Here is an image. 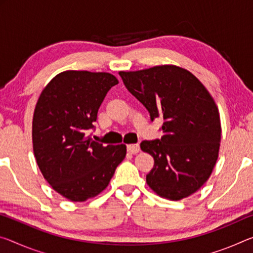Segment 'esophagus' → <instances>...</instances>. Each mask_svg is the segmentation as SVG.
<instances>
[{
	"label": "esophagus",
	"instance_id": "esophagus-1",
	"mask_svg": "<svg viewBox=\"0 0 253 253\" xmlns=\"http://www.w3.org/2000/svg\"><path fill=\"white\" fill-rule=\"evenodd\" d=\"M127 151L130 154H137L141 151V147H139L138 144H130V145H127Z\"/></svg>",
	"mask_w": 253,
	"mask_h": 253
}]
</instances>
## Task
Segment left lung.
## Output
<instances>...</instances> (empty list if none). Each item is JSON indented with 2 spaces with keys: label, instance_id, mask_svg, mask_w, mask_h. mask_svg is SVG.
<instances>
[{
  "label": "left lung",
  "instance_id": "8db88e82",
  "mask_svg": "<svg viewBox=\"0 0 253 253\" xmlns=\"http://www.w3.org/2000/svg\"><path fill=\"white\" fill-rule=\"evenodd\" d=\"M119 75L151 120L163 119L161 139L141 143L142 151L154 159L148 187L175 202L189 197L211 177L218 158L222 128L215 100L191 72L177 65Z\"/></svg>",
  "mask_w": 253,
  "mask_h": 253
}]
</instances>
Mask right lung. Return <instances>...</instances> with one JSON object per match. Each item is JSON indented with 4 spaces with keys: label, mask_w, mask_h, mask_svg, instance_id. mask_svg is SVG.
Masks as SVG:
<instances>
[{
    "label": "right lung",
    "mask_w": 253,
    "mask_h": 253,
    "mask_svg": "<svg viewBox=\"0 0 253 253\" xmlns=\"http://www.w3.org/2000/svg\"><path fill=\"white\" fill-rule=\"evenodd\" d=\"M118 84L107 72L65 71L50 80L36 103L34 154L43 178L71 202H85L108 187L126 145L89 135L107 92Z\"/></svg>",
    "instance_id": "obj_1"
}]
</instances>
